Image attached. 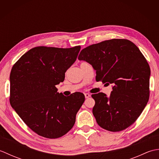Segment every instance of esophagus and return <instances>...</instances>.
<instances>
[{
	"mask_svg": "<svg viewBox=\"0 0 159 159\" xmlns=\"http://www.w3.org/2000/svg\"><path fill=\"white\" fill-rule=\"evenodd\" d=\"M91 96V95L89 93H85V98H89Z\"/></svg>",
	"mask_w": 159,
	"mask_h": 159,
	"instance_id": "34e87169",
	"label": "esophagus"
}]
</instances>
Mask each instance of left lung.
<instances>
[{
  "label": "left lung",
  "mask_w": 159,
  "mask_h": 159,
  "mask_svg": "<svg viewBox=\"0 0 159 159\" xmlns=\"http://www.w3.org/2000/svg\"><path fill=\"white\" fill-rule=\"evenodd\" d=\"M92 66L96 81L111 84L109 97L92 94V112L98 124L107 130L126 129L139 117L149 100L150 69L138 47L124 39L87 46L78 57Z\"/></svg>",
  "instance_id": "obj_1"
}]
</instances>
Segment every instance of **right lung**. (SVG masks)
Instances as JSON below:
<instances>
[{"label": "right lung", "mask_w": 159, "mask_h": 159, "mask_svg": "<svg viewBox=\"0 0 159 159\" xmlns=\"http://www.w3.org/2000/svg\"><path fill=\"white\" fill-rule=\"evenodd\" d=\"M80 50L35 47L20 57L10 74V104L31 129L40 136L56 139L70 131L85 101L83 93L65 96L57 85Z\"/></svg>", "instance_id": "1"}]
</instances>
